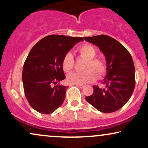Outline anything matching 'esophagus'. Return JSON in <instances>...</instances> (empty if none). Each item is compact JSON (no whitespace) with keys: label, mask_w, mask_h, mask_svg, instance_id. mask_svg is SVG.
Here are the masks:
<instances>
[{"label":"esophagus","mask_w":148,"mask_h":148,"mask_svg":"<svg viewBox=\"0 0 148 148\" xmlns=\"http://www.w3.org/2000/svg\"><path fill=\"white\" fill-rule=\"evenodd\" d=\"M76 86H77V87H79V88H84V85H83V84H76Z\"/></svg>","instance_id":"1"}]
</instances>
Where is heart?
<instances>
[{"label":"heart","instance_id":"1","mask_svg":"<svg viewBox=\"0 0 148 148\" xmlns=\"http://www.w3.org/2000/svg\"><path fill=\"white\" fill-rule=\"evenodd\" d=\"M78 51L81 56L88 59L84 72L71 73L67 76V81L70 84H84L95 81L97 74L99 76L104 74L106 70L105 62L99 58H96V50L92 46L84 45L78 48ZM74 58L70 53L64 56L62 60V67L64 72H69L74 68ZM97 73H96V72Z\"/></svg>","mask_w":148,"mask_h":148}]
</instances>
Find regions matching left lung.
<instances>
[{
  "label": "left lung",
  "instance_id": "8db88e82",
  "mask_svg": "<svg viewBox=\"0 0 148 148\" xmlns=\"http://www.w3.org/2000/svg\"><path fill=\"white\" fill-rule=\"evenodd\" d=\"M104 54L107 74L102 84L106 88L93 86L94 92L86 99L98 111L113 113L130 99L135 88V67L130 52L113 37L105 35L85 37Z\"/></svg>",
  "mask_w": 148,
  "mask_h": 148
}]
</instances>
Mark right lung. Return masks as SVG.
I'll return each mask as SVG.
<instances>
[{
    "mask_svg": "<svg viewBox=\"0 0 148 148\" xmlns=\"http://www.w3.org/2000/svg\"><path fill=\"white\" fill-rule=\"evenodd\" d=\"M82 40L81 37L48 35L30 50L23 64L22 81L25 97L35 111L50 114L62 104L67 87L56 85L65 79L62 58Z\"/></svg>",
    "mask_w": 148,
    "mask_h": 148,
    "instance_id": "right-lung-1",
    "label": "right lung"
}]
</instances>
